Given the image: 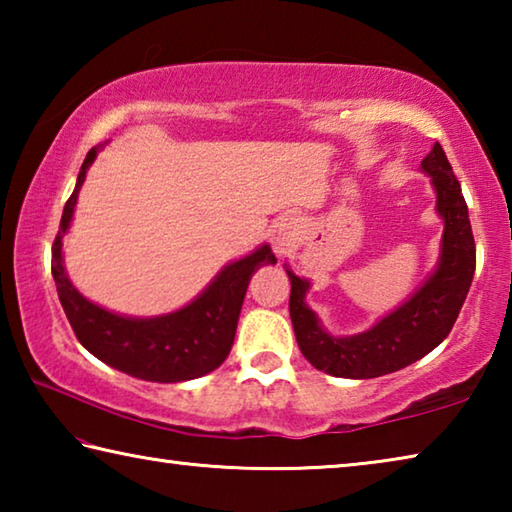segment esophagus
Segmentation results:
<instances>
[{
    "label": "esophagus",
    "instance_id": "esophagus-1",
    "mask_svg": "<svg viewBox=\"0 0 512 512\" xmlns=\"http://www.w3.org/2000/svg\"><path fill=\"white\" fill-rule=\"evenodd\" d=\"M273 246H275L277 255H287L289 248H291V232L287 228L277 230L275 239H273Z\"/></svg>",
    "mask_w": 512,
    "mask_h": 512
}]
</instances>
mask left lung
Returning <instances> with one entry per match:
<instances>
[{
  "instance_id": "8db88e82",
  "label": "left lung",
  "mask_w": 512,
  "mask_h": 512,
  "mask_svg": "<svg viewBox=\"0 0 512 512\" xmlns=\"http://www.w3.org/2000/svg\"><path fill=\"white\" fill-rule=\"evenodd\" d=\"M422 171L436 189V210L445 219L440 262L413 296L377 325L354 336H332L307 307L309 282L289 273V314L300 352L311 366L334 377L372 379L411 366L447 339L470 291L476 246L461 185L443 146L433 144Z\"/></svg>"
}]
</instances>
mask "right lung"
Returning <instances> with one entry per match:
<instances>
[{"label":"right lung","instance_id":"1","mask_svg":"<svg viewBox=\"0 0 512 512\" xmlns=\"http://www.w3.org/2000/svg\"><path fill=\"white\" fill-rule=\"evenodd\" d=\"M94 158L97 149H90L51 246V275L76 339L103 363L144 381L176 384L207 375L230 354L250 277L259 266L275 264V255L268 246H259L255 253L225 266L201 296L173 314L131 318L94 305L76 291L63 266V235L72 223L79 189Z\"/></svg>","mask_w":512,"mask_h":512}]
</instances>
